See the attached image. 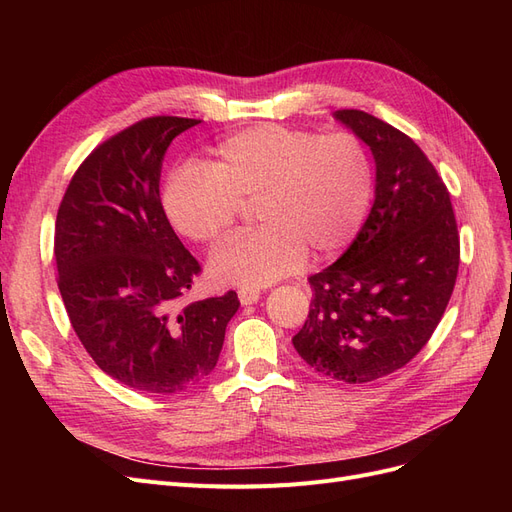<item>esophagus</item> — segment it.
Instances as JSON below:
<instances>
[{
	"label": "esophagus",
	"mask_w": 512,
	"mask_h": 512,
	"mask_svg": "<svg viewBox=\"0 0 512 512\" xmlns=\"http://www.w3.org/2000/svg\"><path fill=\"white\" fill-rule=\"evenodd\" d=\"M258 299H260V290H256V288H243V290H239L241 305H252Z\"/></svg>",
	"instance_id": "1"
}]
</instances>
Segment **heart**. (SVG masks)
<instances>
[{"instance_id":"1","label":"heart","mask_w":512,"mask_h":512,"mask_svg":"<svg viewBox=\"0 0 512 512\" xmlns=\"http://www.w3.org/2000/svg\"><path fill=\"white\" fill-rule=\"evenodd\" d=\"M376 198V166L359 136L254 126L226 136L205 166L168 175L162 205L179 235L218 243L254 203L256 228L209 260L215 284L258 288L314 262L342 256L361 235Z\"/></svg>"}]
</instances>
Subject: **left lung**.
<instances>
[{
	"instance_id": "obj_1",
	"label": "left lung",
	"mask_w": 512,
	"mask_h": 512,
	"mask_svg": "<svg viewBox=\"0 0 512 512\" xmlns=\"http://www.w3.org/2000/svg\"><path fill=\"white\" fill-rule=\"evenodd\" d=\"M335 117L374 153L376 200L342 258L307 280L314 297L292 344L318 374L363 384L410 363L436 331L459 232L451 194L410 136L356 108Z\"/></svg>"
}]
</instances>
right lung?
<instances>
[{"instance_id":"right-lung-1","label":"right lung","mask_w":512,"mask_h":512,"mask_svg":"<svg viewBox=\"0 0 512 512\" xmlns=\"http://www.w3.org/2000/svg\"><path fill=\"white\" fill-rule=\"evenodd\" d=\"M200 123L158 115L100 143L76 168L55 220L57 286L96 365L141 393H179L218 363L235 290L188 303L200 273L160 200L173 138Z\"/></svg>"}]
</instances>
